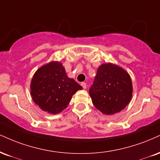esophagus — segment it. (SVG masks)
<instances>
[{"mask_svg": "<svg viewBox=\"0 0 160 160\" xmlns=\"http://www.w3.org/2000/svg\"><path fill=\"white\" fill-rule=\"evenodd\" d=\"M81 86H82V88H86V82H81Z\"/></svg>", "mask_w": 160, "mask_h": 160, "instance_id": "esophagus-1", "label": "esophagus"}]
</instances>
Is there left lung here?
<instances>
[{"label":"left lung","mask_w":160,"mask_h":160,"mask_svg":"<svg viewBox=\"0 0 160 160\" xmlns=\"http://www.w3.org/2000/svg\"><path fill=\"white\" fill-rule=\"evenodd\" d=\"M89 95L95 107L105 115L119 112L131 101L132 85L130 74L111 62L100 65Z\"/></svg>","instance_id":"1"}]
</instances>
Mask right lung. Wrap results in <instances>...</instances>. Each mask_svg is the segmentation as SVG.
Masks as SVG:
<instances>
[{
	"label": "right lung",
	"instance_id": "obj_1",
	"mask_svg": "<svg viewBox=\"0 0 160 160\" xmlns=\"http://www.w3.org/2000/svg\"><path fill=\"white\" fill-rule=\"evenodd\" d=\"M82 89L73 78L67 76L61 62L52 61L35 72L30 82V95L42 110L58 114L68 107L72 96Z\"/></svg>",
	"mask_w": 160,
	"mask_h": 160
}]
</instances>
